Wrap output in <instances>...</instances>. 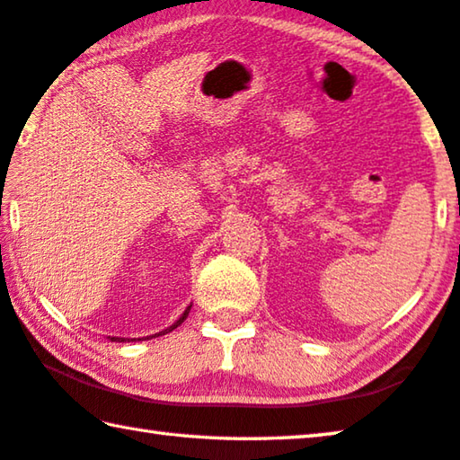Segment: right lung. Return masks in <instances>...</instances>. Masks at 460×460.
Wrapping results in <instances>:
<instances>
[{
    "instance_id": "add662e5",
    "label": "right lung",
    "mask_w": 460,
    "mask_h": 460,
    "mask_svg": "<svg viewBox=\"0 0 460 460\" xmlns=\"http://www.w3.org/2000/svg\"><path fill=\"white\" fill-rule=\"evenodd\" d=\"M189 313H190V306L189 308H186L184 310V314L181 316V318H178V321L172 324V326H170V329H166V331H162V332H155V334H158V337H160V334H166V332H170V331H174L176 329V326H181L184 321H186V316H189ZM155 334H152V337H155ZM111 341L113 342H123V341H126V339H119V337H111ZM129 341V339H128ZM131 341H134V339H131Z\"/></svg>"
}]
</instances>
